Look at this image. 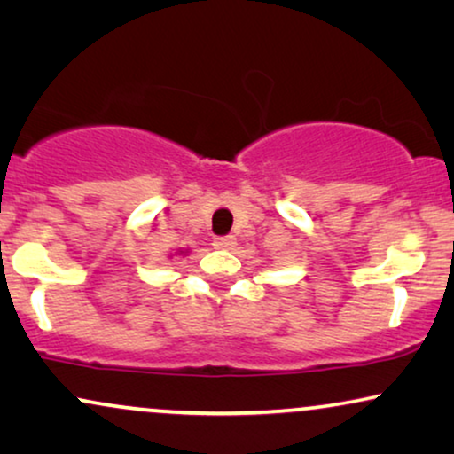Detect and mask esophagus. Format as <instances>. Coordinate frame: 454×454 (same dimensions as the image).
Segmentation results:
<instances>
[{
  "mask_svg": "<svg viewBox=\"0 0 454 454\" xmlns=\"http://www.w3.org/2000/svg\"><path fill=\"white\" fill-rule=\"evenodd\" d=\"M214 247H215V249H232L234 237H232V234H228V237H215Z\"/></svg>",
  "mask_w": 454,
  "mask_h": 454,
  "instance_id": "1",
  "label": "esophagus"
}]
</instances>
